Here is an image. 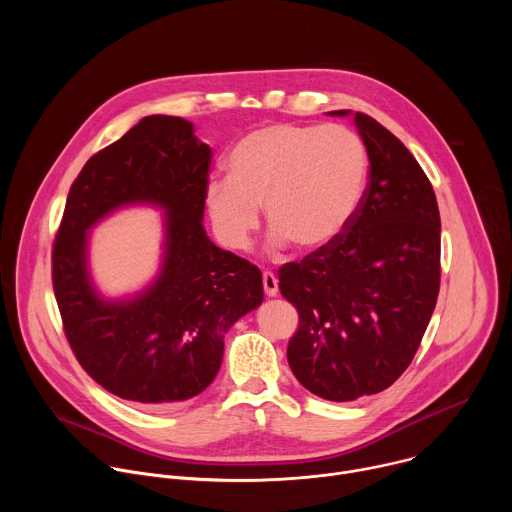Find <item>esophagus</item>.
<instances>
[{"label": "esophagus", "instance_id": "obj_1", "mask_svg": "<svg viewBox=\"0 0 512 512\" xmlns=\"http://www.w3.org/2000/svg\"><path fill=\"white\" fill-rule=\"evenodd\" d=\"M263 289H265V296L267 298H275L277 291H279V281L277 275L271 271H263Z\"/></svg>", "mask_w": 512, "mask_h": 512}]
</instances>
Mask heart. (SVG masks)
Masks as SVG:
<instances>
[{
  "label": "heart",
  "instance_id": "obj_1",
  "mask_svg": "<svg viewBox=\"0 0 512 512\" xmlns=\"http://www.w3.org/2000/svg\"><path fill=\"white\" fill-rule=\"evenodd\" d=\"M229 178L204 186L212 229L227 249L249 245L265 206L271 249L298 243L316 253L348 231L369 180V152L344 125L273 123L239 139Z\"/></svg>",
  "mask_w": 512,
  "mask_h": 512
}]
</instances>
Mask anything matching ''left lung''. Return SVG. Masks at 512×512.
I'll return each mask as SVG.
<instances>
[{
  "label": "left lung",
  "mask_w": 512,
  "mask_h": 512,
  "mask_svg": "<svg viewBox=\"0 0 512 512\" xmlns=\"http://www.w3.org/2000/svg\"><path fill=\"white\" fill-rule=\"evenodd\" d=\"M369 186L332 247L279 269L281 296L300 314L287 346L291 373L314 395L354 401L391 387L409 367L440 294V208L405 145L364 113Z\"/></svg>",
  "instance_id": "left-lung-1"
}]
</instances>
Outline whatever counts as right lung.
Returning a JSON list of instances; mask_svg holds the SVG:
<instances>
[{
	"label": "right lung",
	"instance_id": "add662e5",
	"mask_svg": "<svg viewBox=\"0 0 512 512\" xmlns=\"http://www.w3.org/2000/svg\"><path fill=\"white\" fill-rule=\"evenodd\" d=\"M210 158L190 121L143 117L85 164L52 249L54 296L81 367L150 409L202 393L221 369L229 328L263 302L261 271L204 231ZM127 205L163 210V261L137 295L105 299L90 277V229Z\"/></svg>",
	"mask_w": 512,
	"mask_h": 512
}]
</instances>
